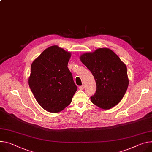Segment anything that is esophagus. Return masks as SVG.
Returning a JSON list of instances; mask_svg holds the SVG:
<instances>
[{
  "mask_svg": "<svg viewBox=\"0 0 152 152\" xmlns=\"http://www.w3.org/2000/svg\"><path fill=\"white\" fill-rule=\"evenodd\" d=\"M79 88L80 90H84V89L85 88V86H84V85H82V86H80V87H79Z\"/></svg>",
  "mask_w": 152,
  "mask_h": 152,
  "instance_id": "esophagus-1",
  "label": "esophagus"
}]
</instances>
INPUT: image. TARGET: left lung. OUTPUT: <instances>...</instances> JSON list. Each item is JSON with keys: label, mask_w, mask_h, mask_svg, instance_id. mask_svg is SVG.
<instances>
[{"label": "left lung", "mask_w": 152, "mask_h": 152, "mask_svg": "<svg viewBox=\"0 0 152 152\" xmlns=\"http://www.w3.org/2000/svg\"><path fill=\"white\" fill-rule=\"evenodd\" d=\"M80 59L91 72L96 81V91L90 98L92 103L104 110L117 105L129 86L126 64L107 48L82 54Z\"/></svg>", "instance_id": "left-lung-1"}]
</instances>
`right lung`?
Returning <instances> with one entry per match:
<instances>
[{
	"instance_id": "add662e5",
	"label": "right lung",
	"mask_w": 152,
	"mask_h": 152,
	"mask_svg": "<svg viewBox=\"0 0 152 152\" xmlns=\"http://www.w3.org/2000/svg\"><path fill=\"white\" fill-rule=\"evenodd\" d=\"M71 53L57 45L45 49L32 63L28 84L38 104L47 112H61L77 90L67 67Z\"/></svg>"
}]
</instances>
